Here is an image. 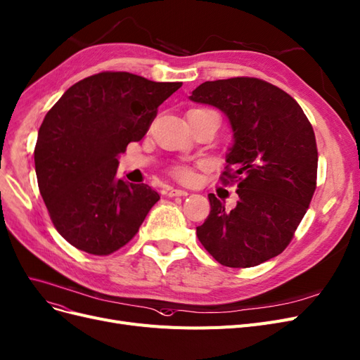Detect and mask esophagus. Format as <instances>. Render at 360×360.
<instances>
[{
  "label": "esophagus",
  "mask_w": 360,
  "mask_h": 360,
  "mask_svg": "<svg viewBox=\"0 0 360 360\" xmlns=\"http://www.w3.org/2000/svg\"><path fill=\"white\" fill-rule=\"evenodd\" d=\"M167 195H168V196H171V198H174V196H188V195H189V192L181 191V189H168Z\"/></svg>",
  "instance_id": "34e87169"
}]
</instances>
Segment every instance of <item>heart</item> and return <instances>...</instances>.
Instances as JSON below:
<instances>
[{"label":"heart","instance_id":"obj_1","mask_svg":"<svg viewBox=\"0 0 360 360\" xmlns=\"http://www.w3.org/2000/svg\"><path fill=\"white\" fill-rule=\"evenodd\" d=\"M196 110H204V108H196ZM171 172H172V176H174L177 180L184 181V183H189V181H192L195 179L193 169L191 167H188V165H183V164L172 167Z\"/></svg>","mask_w":360,"mask_h":360}]
</instances>
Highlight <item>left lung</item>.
<instances>
[{"label": "left lung", "instance_id": "8db88e82", "mask_svg": "<svg viewBox=\"0 0 360 360\" xmlns=\"http://www.w3.org/2000/svg\"><path fill=\"white\" fill-rule=\"evenodd\" d=\"M195 103L212 104L229 117L235 143L220 181L237 184L233 210L214 193L198 240L217 262L250 268L290 244L317 186V144L301 105L277 86L256 77L205 82Z\"/></svg>", "mask_w": 360, "mask_h": 360}]
</instances>
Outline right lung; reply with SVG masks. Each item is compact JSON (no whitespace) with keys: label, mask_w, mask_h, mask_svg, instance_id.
I'll list each match as a JSON object with an SVG mask.
<instances>
[{"label":"right lung","mask_w":360,"mask_h":360,"mask_svg":"<svg viewBox=\"0 0 360 360\" xmlns=\"http://www.w3.org/2000/svg\"><path fill=\"white\" fill-rule=\"evenodd\" d=\"M181 82L103 71L65 91L47 111L34 148L39 189L56 231L76 249L107 256L139 232L160 196L116 179V156L150 128Z\"/></svg>","instance_id":"1"}]
</instances>
